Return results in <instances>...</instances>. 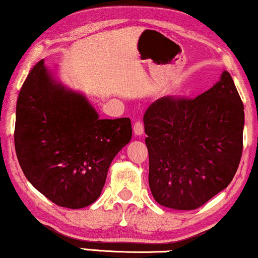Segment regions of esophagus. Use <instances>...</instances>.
Segmentation results:
<instances>
[{
    "label": "esophagus",
    "instance_id": "esophagus-1",
    "mask_svg": "<svg viewBox=\"0 0 258 258\" xmlns=\"http://www.w3.org/2000/svg\"><path fill=\"white\" fill-rule=\"evenodd\" d=\"M143 132H144L143 123L141 121H136L135 124H134V133H135V135H137V136L142 135Z\"/></svg>",
    "mask_w": 258,
    "mask_h": 258
}]
</instances>
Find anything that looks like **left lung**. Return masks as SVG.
I'll return each instance as SVG.
<instances>
[{
  "label": "left lung",
  "mask_w": 258,
  "mask_h": 258,
  "mask_svg": "<svg viewBox=\"0 0 258 258\" xmlns=\"http://www.w3.org/2000/svg\"><path fill=\"white\" fill-rule=\"evenodd\" d=\"M143 122L149 186L161 206L197 209L232 181L243 151L244 107L228 72L195 98H158Z\"/></svg>",
  "instance_id": "obj_1"
}]
</instances>
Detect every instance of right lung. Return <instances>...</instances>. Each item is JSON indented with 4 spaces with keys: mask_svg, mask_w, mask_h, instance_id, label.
<instances>
[{
    "mask_svg": "<svg viewBox=\"0 0 258 258\" xmlns=\"http://www.w3.org/2000/svg\"><path fill=\"white\" fill-rule=\"evenodd\" d=\"M128 117L100 119L83 95L56 83L41 59L21 88L14 141L31 184L69 209L101 195L116 154L132 139Z\"/></svg>",
    "mask_w": 258,
    "mask_h": 258,
    "instance_id": "obj_1",
    "label": "right lung"
}]
</instances>
